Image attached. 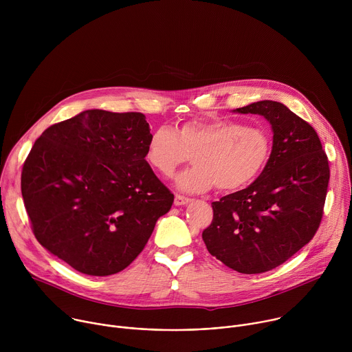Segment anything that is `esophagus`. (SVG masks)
<instances>
[{"label": "esophagus", "instance_id": "obj_1", "mask_svg": "<svg viewBox=\"0 0 352 352\" xmlns=\"http://www.w3.org/2000/svg\"><path fill=\"white\" fill-rule=\"evenodd\" d=\"M189 202H190V197L184 196V195H175L174 204H175L177 206H184V205H188Z\"/></svg>", "mask_w": 352, "mask_h": 352}]
</instances>
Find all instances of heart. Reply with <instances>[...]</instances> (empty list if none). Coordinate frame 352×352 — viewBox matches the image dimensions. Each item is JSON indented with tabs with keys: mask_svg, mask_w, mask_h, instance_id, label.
<instances>
[{
	"mask_svg": "<svg viewBox=\"0 0 352 352\" xmlns=\"http://www.w3.org/2000/svg\"><path fill=\"white\" fill-rule=\"evenodd\" d=\"M195 166L177 178L186 192H206L216 186L232 192L254 182L272 155V136L261 126L232 120H190L177 131L159 126L148 136L146 160L163 177L190 160Z\"/></svg>",
	"mask_w": 352,
	"mask_h": 352,
	"instance_id": "b5f03b06",
	"label": "heart"
}]
</instances>
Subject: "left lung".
<instances>
[{
    "label": "left lung",
    "mask_w": 352,
    "mask_h": 352,
    "mask_svg": "<svg viewBox=\"0 0 352 352\" xmlns=\"http://www.w3.org/2000/svg\"><path fill=\"white\" fill-rule=\"evenodd\" d=\"M236 113L259 114L272 124V155L248 188L212 204L213 220L202 238L210 255L230 269L259 274L283 265L314 238L330 168L314 126L284 104L263 100Z\"/></svg>",
    "instance_id": "left-lung-1"
}]
</instances>
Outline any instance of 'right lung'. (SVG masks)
<instances>
[{"label": "right lung", "mask_w": 352, "mask_h": 352, "mask_svg": "<svg viewBox=\"0 0 352 352\" xmlns=\"http://www.w3.org/2000/svg\"><path fill=\"white\" fill-rule=\"evenodd\" d=\"M148 136L142 113L87 110L47 128L21 178L40 245L89 276L129 266L174 202L146 162Z\"/></svg>", "instance_id": "1"}]
</instances>
